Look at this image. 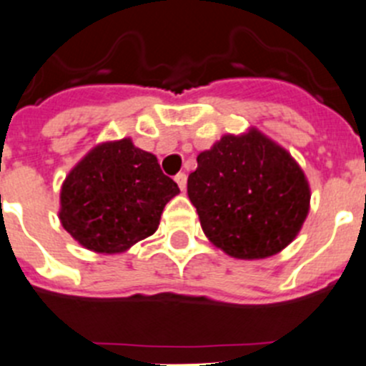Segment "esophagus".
Returning <instances> with one entry per match:
<instances>
[{"label": "esophagus", "instance_id": "1", "mask_svg": "<svg viewBox=\"0 0 366 366\" xmlns=\"http://www.w3.org/2000/svg\"><path fill=\"white\" fill-rule=\"evenodd\" d=\"M175 182L179 184V187L180 189H186V186H187V177H186V173H179V175H175Z\"/></svg>", "mask_w": 366, "mask_h": 366}]
</instances>
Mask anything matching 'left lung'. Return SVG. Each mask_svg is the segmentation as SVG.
I'll return each mask as SVG.
<instances>
[{
    "label": "left lung",
    "mask_w": 366,
    "mask_h": 366,
    "mask_svg": "<svg viewBox=\"0 0 366 366\" xmlns=\"http://www.w3.org/2000/svg\"><path fill=\"white\" fill-rule=\"evenodd\" d=\"M197 162L187 194L212 244L232 257L262 259L295 239L311 191L285 148L250 129L223 136Z\"/></svg>",
    "instance_id": "1"
}]
</instances>
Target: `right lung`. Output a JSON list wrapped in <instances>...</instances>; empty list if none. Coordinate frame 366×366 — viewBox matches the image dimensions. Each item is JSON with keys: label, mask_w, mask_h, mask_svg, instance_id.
<instances>
[{"label": "right lung", "mask_w": 366, "mask_h": 366, "mask_svg": "<svg viewBox=\"0 0 366 366\" xmlns=\"http://www.w3.org/2000/svg\"><path fill=\"white\" fill-rule=\"evenodd\" d=\"M179 193L157 157L125 137L98 144L71 169L59 218L81 247L119 254L157 230L164 205Z\"/></svg>", "instance_id": "right-lung-1"}]
</instances>
